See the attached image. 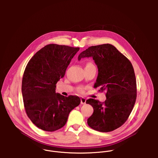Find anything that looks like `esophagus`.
I'll list each match as a JSON object with an SVG mask.
<instances>
[{
  "instance_id": "34e87169",
  "label": "esophagus",
  "mask_w": 158,
  "mask_h": 158,
  "mask_svg": "<svg viewBox=\"0 0 158 158\" xmlns=\"http://www.w3.org/2000/svg\"><path fill=\"white\" fill-rule=\"evenodd\" d=\"M85 102H86V99H85L84 98H81V103L82 104H85Z\"/></svg>"
}]
</instances>
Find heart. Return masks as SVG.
<instances>
[{
  "label": "heart",
  "instance_id": "b5f03b06",
  "mask_svg": "<svg viewBox=\"0 0 158 158\" xmlns=\"http://www.w3.org/2000/svg\"><path fill=\"white\" fill-rule=\"evenodd\" d=\"M93 64L91 62H88L87 63L85 66H90V65H93ZM77 91L80 93H83L84 92V88L83 87H79L77 89Z\"/></svg>",
  "mask_w": 158,
  "mask_h": 158
}]
</instances>
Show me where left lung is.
I'll use <instances>...</instances> for the list:
<instances>
[{"mask_svg":"<svg viewBox=\"0 0 158 158\" xmlns=\"http://www.w3.org/2000/svg\"><path fill=\"white\" fill-rule=\"evenodd\" d=\"M92 57L98 67L94 87L106 91V100L101 102L94 99L86 101L93 109L87 119L88 126L102 132L114 131L128 119L137 97L136 79L130 60L114 46L105 44L88 48L78 60Z\"/></svg>","mask_w":158,"mask_h":158,"instance_id":"8db88e82","label":"left lung"}]
</instances>
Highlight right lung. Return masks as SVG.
I'll return each mask as SVG.
<instances>
[{"label": "right lung", "mask_w": 158, "mask_h": 158, "mask_svg": "<svg viewBox=\"0 0 158 158\" xmlns=\"http://www.w3.org/2000/svg\"><path fill=\"white\" fill-rule=\"evenodd\" d=\"M79 50V48L48 44L26 65L22 81L24 106L29 118L40 129L52 132L62 127L70 112L81 102L79 97L56 93L57 81L64 77Z\"/></svg>", "instance_id": "right-lung-1"}]
</instances>
